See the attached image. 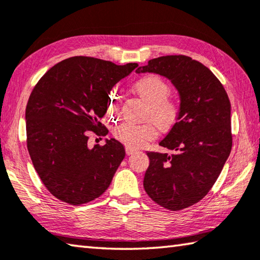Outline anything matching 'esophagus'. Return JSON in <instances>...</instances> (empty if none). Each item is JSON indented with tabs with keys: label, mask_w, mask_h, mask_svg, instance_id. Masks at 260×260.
Wrapping results in <instances>:
<instances>
[{
	"label": "esophagus",
	"mask_w": 260,
	"mask_h": 260,
	"mask_svg": "<svg viewBox=\"0 0 260 260\" xmlns=\"http://www.w3.org/2000/svg\"><path fill=\"white\" fill-rule=\"evenodd\" d=\"M138 152V149H135L133 147H126V153L127 155H133V153Z\"/></svg>",
	"instance_id": "obj_1"
}]
</instances>
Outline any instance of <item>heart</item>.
<instances>
[{
	"mask_svg": "<svg viewBox=\"0 0 260 260\" xmlns=\"http://www.w3.org/2000/svg\"><path fill=\"white\" fill-rule=\"evenodd\" d=\"M135 90L144 102L148 104L146 119L153 122L144 125L122 124L117 129V138L128 147H141L147 141L157 135V126L162 131H169L177 124L179 108L173 101L169 100L171 87L165 80L157 76H147L135 82ZM118 100L110 99L109 109L116 111Z\"/></svg>",
	"mask_w": 260,
	"mask_h": 260,
	"instance_id": "obj_1",
	"label": "heart"
}]
</instances>
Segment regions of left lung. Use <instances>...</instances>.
Wrapping results in <instances>:
<instances>
[{
  "label": "left lung",
  "instance_id": "left-lung-1",
  "mask_svg": "<svg viewBox=\"0 0 260 260\" xmlns=\"http://www.w3.org/2000/svg\"><path fill=\"white\" fill-rule=\"evenodd\" d=\"M136 73L165 77L179 93L178 121L159 142L173 152L147 153L143 187L162 208L186 209L209 192L231 153L230 99L217 77L188 56L158 57Z\"/></svg>",
  "mask_w": 260,
  "mask_h": 260
}]
</instances>
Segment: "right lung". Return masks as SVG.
Listing matches in <instances>:
<instances>
[{
  "label": "right lung",
  "instance_id": "obj_1",
  "mask_svg": "<svg viewBox=\"0 0 260 260\" xmlns=\"http://www.w3.org/2000/svg\"><path fill=\"white\" fill-rule=\"evenodd\" d=\"M138 63L116 65L94 57L61 60L43 76L26 107L30 159L56 199L80 205L107 190L125 148L116 139L88 146V133L102 128L109 94Z\"/></svg>",
  "mask_w": 260,
  "mask_h": 260
}]
</instances>
